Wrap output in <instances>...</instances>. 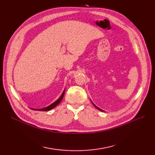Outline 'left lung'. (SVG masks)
<instances>
[{"instance_id":"1","label":"left lung","mask_w":155,"mask_h":155,"mask_svg":"<svg viewBox=\"0 0 155 155\" xmlns=\"http://www.w3.org/2000/svg\"><path fill=\"white\" fill-rule=\"evenodd\" d=\"M92 104H94V103H92ZM94 106H95V107H96V108H97V109H99V110H101V111H103V110H102V109H99V107H97V106H96V105H94Z\"/></svg>"}]
</instances>
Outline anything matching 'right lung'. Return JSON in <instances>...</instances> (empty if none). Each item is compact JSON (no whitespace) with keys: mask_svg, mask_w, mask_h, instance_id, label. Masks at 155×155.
<instances>
[{"mask_svg":"<svg viewBox=\"0 0 155 155\" xmlns=\"http://www.w3.org/2000/svg\"><path fill=\"white\" fill-rule=\"evenodd\" d=\"M64 94V91H63V94H61V97H60V98H59L58 100H57L56 101H55L54 102H53L52 104L49 105V106L46 107H45V108H43V109H32V108H31V109L34 110H41V111H47V110H50L53 109L54 107H56V105H58V104L61 101V100H62L63 98Z\"/></svg>","mask_w":155,"mask_h":155,"instance_id":"add662e5","label":"right lung"}]
</instances>
